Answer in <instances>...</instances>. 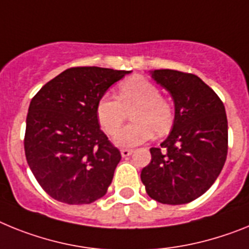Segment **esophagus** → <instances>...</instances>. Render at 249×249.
Returning a JSON list of instances; mask_svg holds the SVG:
<instances>
[{
    "mask_svg": "<svg viewBox=\"0 0 249 249\" xmlns=\"http://www.w3.org/2000/svg\"><path fill=\"white\" fill-rule=\"evenodd\" d=\"M120 153H122L123 158H126V157H129V155H131V153H133V149H122V150H120Z\"/></svg>",
    "mask_w": 249,
    "mask_h": 249,
    "instance_id": "obj_1",
    "label": "esophagus"
}]
</instances>
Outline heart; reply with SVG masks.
Returning a JSON list of instances; mask_svg holds the SVG:
<instances>
[{"label": "heart", "instance_id": "b5f03b06", "mask_svg": "<svg viewBox=\"0 0 249 249\" xmlns=\"http://www.w3.org/2000/svg\"><path fill=\"white\" fill-rule=\"evenodd\" d=\"M119 99L110 94L103 95L96 105V115L101 127L110 135L120 129L131 112L133 124L122 129L114 142L122 148H131L148 142L154 135L166 134L174 123V107L160 95L155 84L142 76H133L119 85Z\"/></svg>", "mask_w": 249, "mask_h": 249}]
</instances>
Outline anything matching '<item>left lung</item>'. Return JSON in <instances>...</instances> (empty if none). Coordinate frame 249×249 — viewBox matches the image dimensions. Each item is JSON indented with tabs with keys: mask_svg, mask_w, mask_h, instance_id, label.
<instances>
[{
	"mask_svg": "<svg viewBox=\"0 0 249 249\" xmlns=\"http://www.w3.org/2000/svg\"><path fill=\"white\" fill-rule=\"evenodd\" d=\"M151 77L170 92L176 116L169 137L151 148L140 178L151 199L185 204L204 194L220 174L228 153V122L217 94L193 73L154 70Z\"/></svg>",
	"mask_w": 249,
	"mask_h": 249,
	"instance_id": "8db88e82",
	"label": "left lung"
}]
</instances>
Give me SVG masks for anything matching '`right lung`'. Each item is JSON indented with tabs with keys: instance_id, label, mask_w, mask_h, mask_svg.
<instances>
[{
	"instance_id": "right-lung-1",
	"label": "right lung",
	"mask_w": 249,
	"mask_h": 249,
	"mask_svg": "<svg viewBox=\"0 0 249 249\" xmlns=\"http://www.w3.org/2000/svg\"><path fill=\"white\" fill-rule=\"evenodd\" d=\"M129 72L71 68L32 98L23 140L26 160L53 199L90 204L107 194L122 155L100 129L96 105Z\"/></svg>"
}]
</instances>
